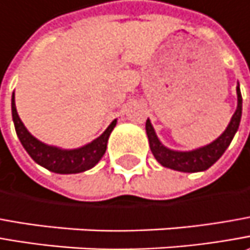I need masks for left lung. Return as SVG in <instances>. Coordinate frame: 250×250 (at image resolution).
I'll return each instance as SVG.
<instances>
[{
	"label": "left lung",
	"mask_w": 250,
	"mask_h": 250,
	"mask_svg": "<svg viewBox=\"0 0 250 250\" xmlns=\"http://www.w3.org/2000/svg\"><path fill=\"white\" fill-rule=\"evenodd\" d=\"M241 116H242V95H241V88H239V83H238L237 109L231 117L227 128L210 144L195 148L191 151H174V149L165 146L160 142L149 119L146 120L145 130H146L152 153H153L155 159L158 160L163 167L171 168L176 171H183V173H196V171L208 170L221 158V155L229 146L234 135L238 131V127L241 123Z\"/></svg>",
	"instance_id": "left-lung-1"
}]
</instances>
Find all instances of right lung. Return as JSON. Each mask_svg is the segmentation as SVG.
Instances as JSON below:
<instances>
[{
    "label": "right lung",
    "instance_id": "obj_1",
    "mask_svg": "<svg viewBox=\"0 0 250 250\" xmlns=\"http://www.w3.org/2000/svg\"><path fill=\"white\" fill-rule=\"evenodd\" d=\"M12 119L18 138L22 142L26 152L30 155L31 159L40 166L58 174H76L94 167L105 155L109 135L117 123V119H115L98 138L80 148L63 149L59 146L48 145L45 142L37 140L34 135H31L18 115L15 105V91L12 94Z\"/></svg>",
    "mask_w": 250,
    "mask_h": 250
}]
</instances>
